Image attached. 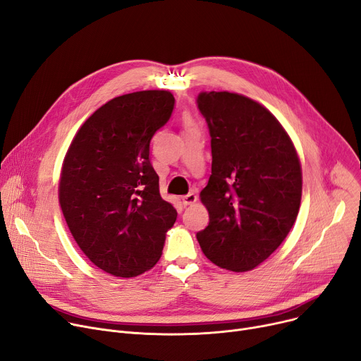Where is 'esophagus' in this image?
Listing matches in <instances>:
<instances>
[{
  "label": "esophagus",
  "mask_w": 361,
  "mask_h": 361,
  "mask_svg": "<svg viewBox=\"0 0 361 361\" xmlns=\"http://www.w3.org/2000/svg\"><path fill=\"white\" fill-rule=\"evenodd\" d=\"M197 202V196H196V193H188V195H185V196H183V204L184 206H190V204H195Z\"/></svg>",
  "instance_id": "obj_1"
}]
</instances>
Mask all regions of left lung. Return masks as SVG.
I'll use <instances>...</instances> for the list:
<instances>
[{
	"label": "left lung",
	"mask_w": 361,
	"mask_h": 361,
	"mask_svg": "<svg viewBox=\"0 0 361 361\" xmlns=\"http://www.w3.org/2000/svg\"><path fill=\"white\" fill-rule=\"evenodd\" d=\"M197 108L211 135L212 174L200 192L209 225L203 255L233 272L252 271L286 240L301 202L294 145L263 105L230 92H202Z\"/></svg>",
	"instance_id": "left-lung-1"
}]
</instances>
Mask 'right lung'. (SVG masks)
Listing matches in <instances>:
<instances>
[{
  "label": "right lung",
  "mask_w": 361,
  "mask_h": 361,
  "mask_svg": "<svg viewBox=\"0 0 361 361\" xmlns=\"http://www.w3.org/2000/svg\"><path fill=\"white\" fill-rule=\"evenodd\" d=\"M174 104L168 90L114 98L85 121L64 158L59 197L68 230L89 260L114 276L154 268L177 219L149 159L150 140Z\"/></svg>",
  "instance_id": "right-lung-1"
}]
</instances>
